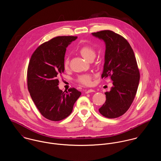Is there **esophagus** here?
<instances>
[{
    "mask_svg": "<svg viewBox=\"0 0 161 161\" xmlns=\"http://www.w3.org/2000/svg\"><path fill=\"white\" fill-rule=\"evenodd\" d=\"M94 92V90L92 89H88V90H86V91H85V93L88 94V93H89V92Z\"/></svg>",
    "mask_w": 161,
    "mask_h": 161,
    "instance_id": "34e87169",
    "label": "esophagus"
}]
</instances>
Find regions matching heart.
<instances>
[{
	"label": "heart",
	"mask_w": 161,
	"mask_h": 161,
	"mask_svg": "<svg viewBox=\"0 0 161 161\" xmlns=\"http://www.w3.org/2000/svg\"><path fill=\"white\" fill-rule=\"evenodd\" d=\"M79 53L81 55V56L87 60H93L96 56V51L93 47L89 46H83L79 49ZM69 64V60L68 58H66L64 62V67L65 69H68ZM93 76L91 75L85 74L80 75L78 78V81L81 85L85 86H90L92 84Z\"/></svg>",
	"instance_id": "b5f03b06"
}]
</instances>
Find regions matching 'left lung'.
Returning a JSON list of instances; mask_svg holds the SVG:
<instances>
[{
  "instance_id": "left-lung-1",
  "label": "left lung",
  "mask_w": 161,
  "mask_h": 161,
  "mask_svg": "<svg viewBox=\"0 0 161 161\" xmlns=\"http://www.w3.org/2000/svg\"><path fill=\"white\" fill-rule=\"evenodd\" d=\"M92 35L106 44L105 62L102 78L110 76L113 86L105 92L106 100L99 111L105 117L117 118L128 110L138 87L140 71L134 52L123 36L110 30Z\"/></svg>"
}]
</instances>
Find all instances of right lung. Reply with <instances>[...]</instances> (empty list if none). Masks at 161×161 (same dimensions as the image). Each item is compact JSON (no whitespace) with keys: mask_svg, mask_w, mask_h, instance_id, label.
Masks as SVG:
<instances>
[{"mask_svg":"<svg viewBox=\"0 0 161 161\" xmlns=\"http://www.w3.org/2000/svg\"><path fill=\"white\" fill-rule=\"evenodd\" d=\"M77 36H57L40 45L32 54L27 71L28 89L41 115L60 121L72 113L81 92L72 88L65 92L58 88L59 75L64 72L67 46Z\"/></svg>","mask_w":161,"mask_h":161,"instance_id":"add662e5","label":"right lung"}]
</instances>
